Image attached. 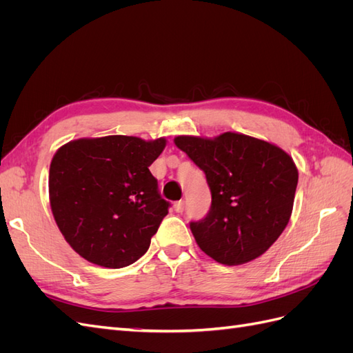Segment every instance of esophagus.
Segmentation results:
<instances>
[{"mask_svg": "<svg viewBox=\"0 0 353 353\" xmlns=\"http://www.w3.org/2000/svg\"><path fill=\"white\" fill-rule=\"evenodd\" d=\"M174 208H175V212H176V213H183V212H184V201H183V200L176 201L175 205H174Z\"/></svg>", "mask_w": 353, "mask_h": 353, "instance_id": "obj_1", "label": "esophagus"}]
</instances>
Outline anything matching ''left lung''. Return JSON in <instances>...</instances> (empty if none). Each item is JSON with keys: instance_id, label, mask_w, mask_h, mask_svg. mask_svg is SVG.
Segmentation results:
<instances>
[{"instance_id": "8db88e82", "label": "left lung", "mask_w": 353, "mask_h": 353, "mask_svg": "<svg viewBox=\"0 0 353 353\" xmlns=\"http://www.w3.org/2000/svg\"><path fill=\"white\" fill-rule=\"evenodd\" d=\"M175 145L205 172L212 205L190 222L199 248L223 265L259 258L292 216L299 172L283 148L239 132L179 135Z\"/></svg>"}]
</instances>
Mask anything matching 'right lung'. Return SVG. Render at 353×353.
<instances>
[{
  "mask_svg": "<svg viewBox=\"0 0 353 353\" xmlns=\"http://www.w3.org/2000/svg\"><path fill=\"white\" fill-rule=\"evenodd\" d=\"M165 138L108 135L61 145L50 165L52 216L63 237L83 259L123 268L150 248L168 215L150 166Z\"/></svg>",
  "mask_w": 353,
  "mask_h": 353,
  "instance_id": "right-lung-1",
  "label": "right lung"
}]
</instances>
